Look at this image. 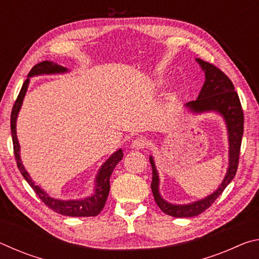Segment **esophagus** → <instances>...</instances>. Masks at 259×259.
<instances>
[{
  "mask_svg": "<svg viewBox=\"0 0 259 259\" xmlns=\"http://www.w3.org/2000/svg\"><path fill=\"white\" fill-rule=\"evenodd\" d=\"M147 145V140L145 138H136L131 143V147L135 148V150H142V148H145Z\"/></svg>",
  "mask_w": 259,
  "mask_h": 259,
  "instance_id": "1",
  "label": "esophagus"
}]
</instances>
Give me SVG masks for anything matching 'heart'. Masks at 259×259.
<instances>
[{"mask_svg": "<svg viewBox=\"0 0 259 259\" xmlns=\"http://www.w3.org/2000/svg\"><path fill=\"white\" fill-rule=\"evenodd\" d=\"M163 84H164V80H163V78L159 77V78H157V80L155 81V85H157V87H161V85H163Z\"/></svg>", "mask_w": 259, "mask_h": 259, "instance_id": "1", "label": "heart"}]
</instances>
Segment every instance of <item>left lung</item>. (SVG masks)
<instances>
[{
  "mask_svg": "<svg viewBox=\"0 0 259 259\" xmlns=\"http://www.w3.org/2000/svg\"><path fill=\"white\" fill-rule=\"evenodd\" d=\"M195 60L204 72L205 81L196 100L185 104V107L188 109V112L193 114L213 112L223 117L227 129V137H229V166H227L226 175L221 185L211 194L187 204H175L165 201L160 194L159 174H157L154 159L150 155L152 166L151 188L155 202L164 213L177 218L194 217L202 213L233 181L239 164L240 147L243 135V111L241 107L239 96L236 91H234L233 83L216 66L199 58Z\"/></svg>",
  "mask_w": 259,
  "mask_h": 259,
  "instance_id": "1",
  "label": "left lung"
}]
</instances>
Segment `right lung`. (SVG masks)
Returning a JSON list of instances; mask_svg holds the SVG:
<instances>
[{"mask_svg": "<svg viewBox=\"0 0 259 259\" xmlns=\"http://www.w3.org/2000/svg\"><path fill=\"white\" fill-rule=\"evenodd\" d=\"M68 68L60 66V65L54 63V61H42L30 69L28 73L27 78L24 82L21 90L17 97L16 103L12 107L11 112V135H12V143H14V152L17 161V165H18L19 171L23 175V177L26 179V182L29 184V186L33 188L34 192L36 193L38 198H40L47 207H49L55 212L64 214V216H71V217H90V216H97V214L102 211L105 202H106L108 193H109V178L113 172L114 168L116 164L122 160L123 157V152L120 148L116 152L108 157V159L104 162L103 165L100 166L98 170L97 176H96L95 181V188L94 193L90 196L87 198L78 199V200H59L55 199L50 196L48 193L41 188L38 185L35 184V182L30 178L27 170L20 159V145L17 138V117H18L19 111L23 105L25 95L27 93L28 84L30 77L38 76V75H50V74H63L67 73Z\"/></svg>", "mask_w": 259, "mask_h": 259, "instance_id": "obj_1", "label": "right lung"}]
</instances>
